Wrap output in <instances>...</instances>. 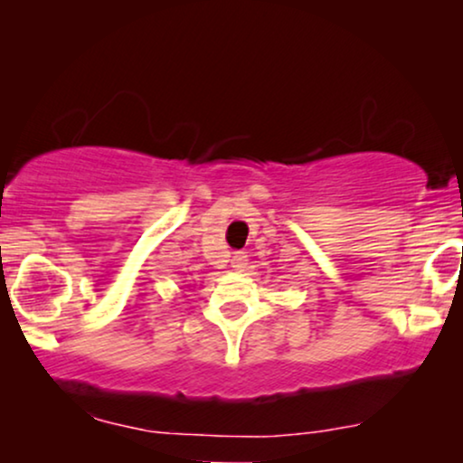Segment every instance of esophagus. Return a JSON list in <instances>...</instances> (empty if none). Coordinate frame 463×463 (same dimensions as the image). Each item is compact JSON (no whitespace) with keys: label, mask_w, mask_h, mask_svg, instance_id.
Segmentation results:
<instances>
[{"label":"esophagus","mask_w":463,"mask_h":463,"mask_svg":"<svg viewBox=\"0 0 463 463\" xmlns=\"http://www.w3.org/2000/svg\"><path fill=\"white\" fill-rule=\"evenodd\" d=\"M249 263V255L246 252H233L232 255V268L233 269H244Z\"/></svg>","instance_id":"obj_1"}]
</instances>
